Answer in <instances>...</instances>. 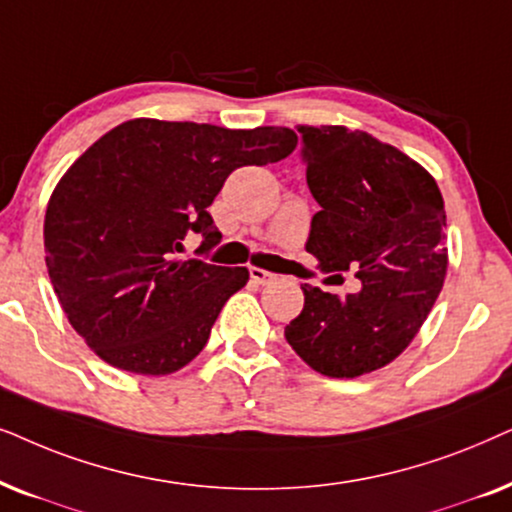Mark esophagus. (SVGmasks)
Returning <instances> with one entry per match:
<instances>
[{
  "label": "esophagus",
  "mask_w": 512,
  "mask_h": 512,
  "mask_svg": "<svg viewBox=\"0 0 512 512\" xmlns=\"http://www.w3.org/2000/svg\"><path fill=\"white\" fill-rule=\"evenodd\" d=\"M250 278L255 283H260V285H269V283L276 281V274H271V271H264L260 267H252L250 269Z\"/></svg>",
  "instance_id": "34e87169"
}]
</instances>
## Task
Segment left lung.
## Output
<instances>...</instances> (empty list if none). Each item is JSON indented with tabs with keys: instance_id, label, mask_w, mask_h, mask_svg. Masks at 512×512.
Listing matches in <instances>:
<instances>
[{
	"instance_id": "1",
	"label": "left lung",
	"mask_w": 512,
	"mask_h": 512,
	"mask_svg": "<svg viewBox=\"0 0 512 512\" xmlns=\"http://www.w3.org/2000/svg\"><path fill=\"white\" fill-rule=\"evenodd\" d=\"M306 185L320 210L306 252L323 271L358 269L356 295L304 285L285 339L311 370L353 379L403 353L447 274L445 201L433 175L393 145L346 126H299Z\"/></svg>"
}]
</instances>
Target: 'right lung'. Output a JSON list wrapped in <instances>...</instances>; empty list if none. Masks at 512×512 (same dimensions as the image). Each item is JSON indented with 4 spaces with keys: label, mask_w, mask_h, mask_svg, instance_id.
<instances>
[{
    "label": "right lung",
    "mask_w": 512,
    "mask_h": 512,
    "mask_svg": "<svg viewBox=\"0 0 512 512\" xmlns=\"http://www.w3.org/2000/svg\"><path fill=\"white\" fill-rule=\"evenodd\" d=\"M295 147L281 126L131 119L67 168L46 206V267L70 325L105 363L161 377L199 356L250 274L173 255L187 236L203 238L199 250L222 241L208 206L231 170Z\"/></svg>",
    "instance_id": "1"
}]
</instances>
